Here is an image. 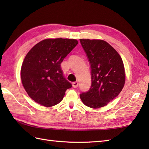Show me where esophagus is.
<instances>
[{
    "mask_svg": "<svg viewBox=\"0 0 149 149\" xmlns=\"http://www.w3.org/2000/svg\"><path fill=\"white\" fill-rule=\"evenodd\" d=\"M78 82H74V83H72V86H73V87L74 88H77V86H78Z\"/></svg>",
    "mask_w": 149,
    "mask_h": 149,
    "instance_id": "34e87169",
    "label": "esophagus"
}]
</instances>
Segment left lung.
<instances>
[{
  "mask_svg": "<svg viewBox=\"0 0 149 149\" xmlns=\"http://www.w3.org/2000/svg\"><path fill=\"white\" fill-rule=\"evenodd\" d=\"M80 42L91 70V87L80 98L86 106L99 108L121 92L125 81L124 66L119 54L105 41L80 39Z\"/></svg>",
  "mask_w": 149,
  "mask_h": 149,
  "instance_id": "left-lung-1",
  "label": "left lung"
}]
</instances>
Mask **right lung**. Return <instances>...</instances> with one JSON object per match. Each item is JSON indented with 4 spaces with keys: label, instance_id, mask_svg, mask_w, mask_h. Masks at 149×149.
I'll return each mask as SVG.
<instances>
[{
    "label": "right lung",
    "instance_id": "add662e5",
    "mask_svg": "<svg viewBox=\"0 0 149 149\" xmlns=\"http://www.w3.org/2000/svg\"><path fill=\"white\" fill-rule=\"evenodd\" d=\"M77 44L75 39H45L27 54L21 79L28 95L36 102L45 107L56 105L72 87L63 75L61 63Z\"/></svg>",
    "mask_w": 149,
    "mask_h": 149
}]
</instances>
